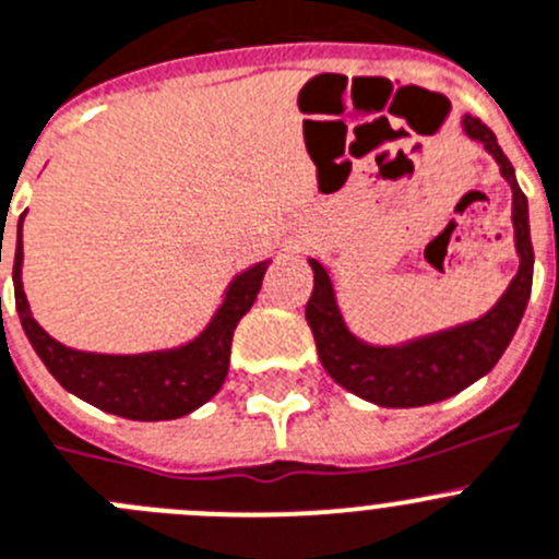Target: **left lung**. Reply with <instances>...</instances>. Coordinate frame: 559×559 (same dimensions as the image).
Listing matches in <instances>:
<instances>
[{"mask_svg": "<svg viewBox=\"0 0 559 559\" xmlns=\"http://www.w3.org/2000/svg\"><path fill=\"white\" fill-rule=\"evenodd\" d=\"M463 130L471 141H479L488 155H493L501 177L510 182L515 252L521 258L519 274L513 276L510 288L483 319L416 337L402 346H371L352 335L337 310L330 271L319 260H310L313 296L307 301L305 316L313 330L321 366L337 385L380 407H421V404L443 402L468 388L471 382H477L504 355L530 301L535 252H532L526 197L515 182L513 166L496 143L493 132L474 116H463Z\"/></svg>", "mask_w": 559, "mask_h": 559, "instance_id": "1", "label": "left lung"}]
</instances>
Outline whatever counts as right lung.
I'll return each instance as SVG.
<instances>
[{
  "instance_id": "1",
  "label": "right lung",
  "mask_w": 559,
  "mask_h": 559,
  "mask_svg": "<svg viewBox=\"0 0 559 559\" xmlns=\"http://www.w3.org/2000/svg\"><path fill=\"white\" fill-rule=\"evenodd\" d=\"M22 224L24 213L19 218L13 258L15 310L35 355L44 360V366L66 391L105 413L132 418V421H171V418L188 416L216 396L218 388L227 380L233 332L258 299L271 260L254 263L252 269L235 276L216 316L210 319L204 332H199L186 346L143 352V355H96V352L63 346L49 332H44V326L29 313V301L22 285Z\"/></svg>"
}]
</instances>
